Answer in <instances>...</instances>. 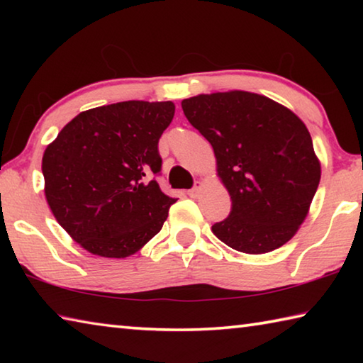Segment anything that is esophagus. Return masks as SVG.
<instances>
[{
    "instance_id": "34e87169",
    "label": "esophagus",
    "mask_w": 363,
    "mask_h": 363,
    "mask_svg": "<svg viewBox=\"0 0 363 363\" xmlns=\"http://www.w3.org/2000/svg\"><path fill=\"white\" fill-rule=\"evenodd\" d=\"M201 187H203V186H201V182H196V186L192 190H189L187 195L190 196V199H196V196H199L200 192H201Z\"/></svg>"
}]
</instances>
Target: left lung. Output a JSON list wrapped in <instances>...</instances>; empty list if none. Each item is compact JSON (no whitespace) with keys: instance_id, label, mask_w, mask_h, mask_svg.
<instances>
[{"instance_id":"1","label":"left lung","mask_w":363,"mask_h":363,"mask_svg":"<svg viewBox=\"0 0 363 363\" xmlns=\"http://www.w3.org/2000/svg\"><path fill=\"white\" fill-rule=\"evenodd\" d=\"M184 115L211 144L219 181L232 200L229 218L211 230L247 255L291 240L320 182V160L303 120L269 97L248 91L199 94Z\"/></svg>"}]
</instances>
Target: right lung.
I'll list each match as a JSON object with an SVG mask.
<instances>
[{
  "label": "right lung",
  "mask_w": 363,
  "mask_h": 363,
  "mask_svg": "<svg viewBox=\"0 0 363 363\" xmlns=\"http://www.w3.org/2000/svg\"><path fill=\"white\" fill-rule=\"evenodd\" d=\"M174 104L126 101L84 110L43 153L46 201L57 223L88 253L128 257L162 230L176 199L155 179L158 139Z\"/></svg>",
  "instance_id": "right-lung-1"
}]
</instances>
